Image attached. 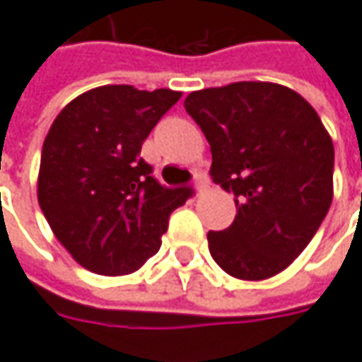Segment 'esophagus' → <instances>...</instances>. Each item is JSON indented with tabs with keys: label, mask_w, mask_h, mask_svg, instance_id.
I'll use <instances>...</instances> for the list:
<instances>
[{
	"label": "esophagus",
	"mask_w": 362,
	"mask_h": 362,
	"mask_svg": "<svg viewBox=\"0 0 362 362\" xmlns=\"http://www.w3.org/2000/svg\"><path fill=\"white\" fill-rule=\"evenodd\" d=\"M208 188V178H206V174L202 172H198L196 174V178H194V190L198 194H202Z\"/></svg>",
	"instance_id": "34e87169"
}]
</instances>
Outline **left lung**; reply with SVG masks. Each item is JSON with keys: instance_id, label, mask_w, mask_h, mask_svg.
<instances>
[{"instance_id": "8db88e82", "label": "left lung", "mask_w": 362, "mask_h": 362, "mask_svg": "<svg viewBox=\"0 0 362 362\" xmlns=\"http://www.w3.org/2000/svg\"><path fill=\"white\" fill-rule=\"evenodd\" d=\"M186 112L212 152L210 176L234 194L236 218L208 232L210 255L240 281L291 267L332 202L334 146L315 107L272 81H236L188 94Z\"/></svg>"}]
</instances>
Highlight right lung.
Listing matches in <instances>:
<instances>
[{
	"instance_id": "add662e5",
	"label": "right lung",
	"mask_w": 362,
	"mask_h": 362,
	"mask_svg": "<svg viewBox=\"0 0 362 362\" xmlns=\"http://www.w3.org/2000/svg\"><path fill=\"white\" fill-rule=\"evenodd\" d=\"M180 92L100 86L64 107L42 148L37 202L74 260L104 276L130 274L160 250L188 188H164L140 158Z\"/></svg>"
}]
</instances>
